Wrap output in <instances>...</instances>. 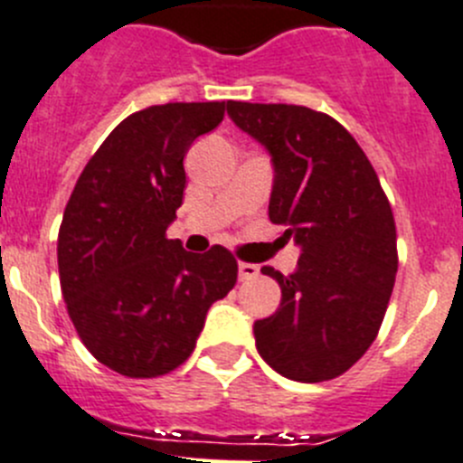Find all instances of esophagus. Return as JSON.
Wrapping results in <instances>:
<instances>
[{
  "mask_svg": "<svg viewBox=\"0 0 463 463\" xmlns=\"http://www.w3.org/2000/svg\"><path fill=\"white\" fill-rule=\"evenodd\" d=\"M237 269H240V280H251L260 274V267L253 265V262H240Z\"/></svg>",
  "mask_w": 463,
  "mask_h": 463,
  "instance_id": "1",
  "label": "esophagus"
}]
</instances>
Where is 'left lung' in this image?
<instances>
[{"instance_id": "left-lung-1", "label": "left lung", "mask_w": 463, "mask_h": 463, "mask_svg": "<svg viewBox=\"0 0 463 463\" xmlns=\"http://www.w3.org/2000/svg\"><path fill=\"white\" fill-rule=\"evenodd\" d=\"M232 123L274 162L269 222L301 246L280 308L253 324L260 356L295 382H329L368 352L391 301L397 232L391 203L361 146L335 118L299 105L228 102Z\"/></svg>"}]
</instances>
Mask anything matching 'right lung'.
I'll return each instance as SVG.
<instances>
[{"label":"right lung","instance_id":"obj_1","mask_svg":"<svg viewBox=\"0 0 463 463\" xmlns=\"http://www.w3.org/2000/svg\"><path fill=\"white\" fill-rule=\"evenodd\" d=\"M226 102H168L120 120L95 150L59 228V279L84 347L132 379L180 368L205 315L237 283L214 244L189 253L166 228L183 205L184 155L223 120Z\"/></svg>","mask_w":463,"mask_h":463}]
</instances>
